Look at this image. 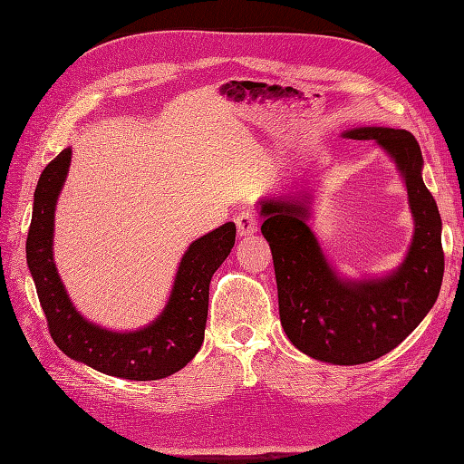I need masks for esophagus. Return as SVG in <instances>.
Returning a JSON list of instances; mask_svg holds the SVG:
<instances>
[{
    "label": "esophagus",
    "instance_id": "34e87169",
    "mask_svg": "<svg viewBox=\"0 0 464 464\" xmlns=\"http://www.w3.org/2000/svg\"><path fill=\"white\" fill-rule=\"evenodd\" d=\"M236 227H237V234L240 236H249L257 232L259 228V217L256 210H244L236 217Z\"/></svg>",
    "mask_w": 464,
    "mask_h": 464
}]
</instances>
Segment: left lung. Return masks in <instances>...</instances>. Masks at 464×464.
<instances>
[{
	"label": "left lung",
	"mask_w": 464,
	"mask_h": 464,
	"mask_svg": "<svg viewBox=\"0 0 464 464\" xmlns=\"http://www.w3.org/2000/svg\"><path fill=\"white\" fill-rule=\"evenodd\" d=\"M375 141L395 160L414 217L401 266L383 278L346 280L323 256L305 199H261V232L271 246L280 323L304 354L334 366L377 360L399 346L433 307L443 280L441 217L422 179V150L406 130L356 128L343 133Z\"/></svg>",
	"instance_id": "8db88e82"
}]
</instances>
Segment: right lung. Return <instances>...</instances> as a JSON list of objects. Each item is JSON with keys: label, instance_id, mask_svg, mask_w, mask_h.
Returning a JSON list of instances; mask_svg holds the SVG:
<instances>
[{"label": "right lung", "instance_id": "1", "mask_svg": "<svg viewBox=\"0 0 464 464\" xmlns=\"http://www.w3.org/2000/svg\"><path fill=\"white\" fill-rule=\"evenodd\" d=\"M69 162L72 149H63L40 174L26 237V263L53 343L72 360L133 382H152L179 372L203 344L208 285L234 247L236 224H222L188 247L170 298L150 325L130 333L102 329L75 310L53 263V213Z\"/></svg>", "mask_w": 464, "mask_h": 464}]
</instances>
